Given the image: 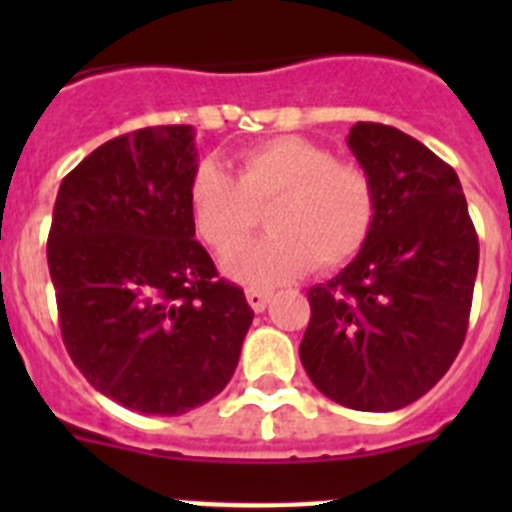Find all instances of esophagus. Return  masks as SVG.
Returning <instances> with one entry per match:
<instances>
[{
	"instance_id": "34e87169",
	"label": "esophagus",
	"mask_w": 512,
	"mask_h": 512,
	"mask_svg": "<svg viewBox=\"0 0 512 512\" xmlns=\"http://www.w3.org/2000/svg\"><path fill=\"white\" fill-rule=\"evenodd\" d=\"M246 300H248V305L253 307V310L264 312L266 305H269L271 295H269V292H264V289H248Z\"/></svg>"
}]
</instances>
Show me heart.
Segmentation results:
<instances>
[{"label": "heart", "instance_id": "1", "mask_svg": "<svg viewBox=\"0 0 512 512\" xmlns=\"http://www.w3.org/2000/svg\"><path fill=\"white\" fill-rule=\"evenodd\" d=\"M192 225L217 253L235 251L270 207L271 235L225 259L235 282L271 287L312 266L341 269L364 251L377 225L379 197L369 171L300 135L246 148L233 176L212 161L194 169L187 189Z\"/></svg>", "mask_w": 512, "mask_h": 512}]
</instances>
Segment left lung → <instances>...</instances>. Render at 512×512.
<instances>
[{
  "label": "left lung",
  "mask_w": 512,
  "mask_h": 512,
  "mask_svg": "<svg viewBox=\"0 0 512 512\" xmlns=\"http://www.w3.org/2000/svg\"><path fill=\"white\" fill-rule=\"evenodd\" d=\"M348 148L374 179L377 225L338 277L307 292L300 359L333 402L390 413L423 397L454 364L479 241L459 176L420 140L356 122Z\"/></svg>",
  "instance_id": "left-lung-1"
}]
</instances>
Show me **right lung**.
<instances>
[{
  "mask_svg": "<svg viewBox=\"0 0 512 512\" xmlns=\"http://www.w3.org/2000/svg\"><path fill=\"white\" fill-rule=\"evenodd\" d=\"M192 125L107 140L63 176L48 269L71 361L130 410L182 415L225 390L253 320L194 238Z\"/></svg>",
  "mask_w": 512,
  "mask_h": 512,
  "instance_id": "add662e5",
  "label": "right lung"
}]
</instances>
